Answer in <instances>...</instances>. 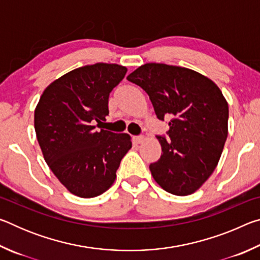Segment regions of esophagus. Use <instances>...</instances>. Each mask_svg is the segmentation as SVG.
<instances>
[{
  "label": "esophagus",
  "mask_w": 260,
  "mask_h": 260,
  "mask_svg": "<svg viewBox=\"0 0 260 260\" xmlns=\"http://www.w3.org/2000/svg\"><path fill=\"white\" fill-rule=\"evenodd\" d=\"M143 140H144V136L143 135H135V136H133V141H134L135 143L142 142Z\"/></svg>",
  "instance_id": "obj_1"
}]
</instances>
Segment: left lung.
Listing matches in <instances>:
<instances>
[{"label": "left lung", "mask_w": 260, "mask_h": 260, "mask_svg": "<svg viewBox=\"0 0 260 260\" xmlns=\"http://www.w3.org/2000/svg\"><path fill=\"white\" fill-rule=\"evenodd\" d=\"M127 80L149 95L158 119H169V138L157 135L161 156L149 165L153 179L173 195H190L212 174L225 146L228 104L221 90L199 72L157 63Z\"/></svg>", "instance_id": "obj_1"}]
</instances>
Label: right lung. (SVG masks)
Here are the masks:
<instances>
[{"label":"right lung","mask_w":260,"mask_h":260,"mask_svg":"<svg viewBox=\"0 0 260 260\" xmlns=\"http://www.w3.org/2000/svg\"><path fill=\"white\" fill-rule=\"evenodd\" d=\"M126 72L125 67L107 63L73 70L46 88L35 109V133L45 160L79 197L107 191L132 148L128 134L95 129L109 114L110 93Z\"/></svg>","instance_id":"right-lung-1"}]
</instances>
